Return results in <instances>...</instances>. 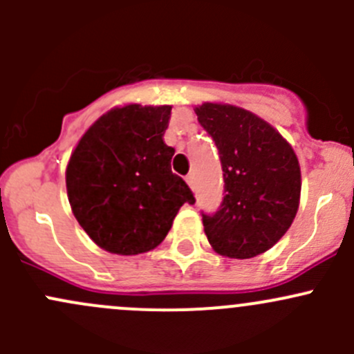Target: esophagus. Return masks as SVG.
Wrapping results in <instances>:
<instances>
[{
	"mask_svg": "<svg viewBox=\"0 0 354 354\" xmlns=\"http://www.w3.org/2000/svg\"><path fill=\"white\" fill-rule=\"evenodd\" d=\"M185 180H187V183L190 185V188H194V185H195V174H194V173L188 174V176L185 178Z\"/></svg>",
	"mask_w": 354,
	"mask_h": 354,
	"instance_id": "obj_1",
	"label": "esophagus"
}]
</instances>
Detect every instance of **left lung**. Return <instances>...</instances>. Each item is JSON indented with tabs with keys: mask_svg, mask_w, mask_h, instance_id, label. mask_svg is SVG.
<instances>
[{
	"mask_svg": "<svg viewBox=\"0 0 354 354\" xmlns=\"http://www.w3.org/2000/svg\"><path fill=\"white\" fill-rule=\"evenodd\" d=\"M195 113L216 142L224 173L219 210L202 214L207 240L230 259L260 255L286 234L298 212V157L286 138L252 111L203 102Z\"/></svg>",
	"mask_w": 354,
	"mask_h": 354,
	"instance_id": "left-lung-1",
	"label": "left lung"
}]
</instances>
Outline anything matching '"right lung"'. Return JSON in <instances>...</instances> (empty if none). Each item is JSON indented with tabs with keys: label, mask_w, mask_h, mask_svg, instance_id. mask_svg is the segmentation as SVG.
I'll return each instance as SVG.
<instances>
[{
	"label": "right lung",
	"mask_w": 354,
	"mask_h": 354,
	"mask_svg": "<svg viewBox=\"0 0 354 354\" xmlns=\"http://www.w3.org/2000/svg\"><path fill=\"white\" fill-rule=\"evenodd\" d=\"M171 106H118L82 135L66 166L71 212L95 245L116 255L154 250L169 233L188 185L164 144Z\"/></svg>",
	"instance_id": "1"
}]
</instances>
